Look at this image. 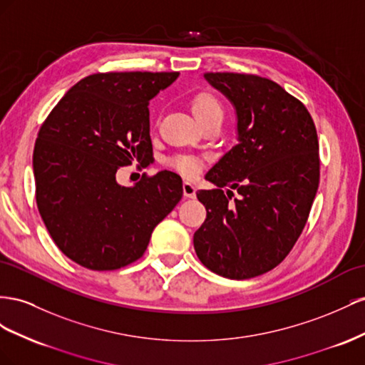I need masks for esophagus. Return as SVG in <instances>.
Returning a JSON list of instances; mask_svg holds the SVG:
<instances>
[{"instance_id":"34e87169","label":"esophagus","mask_w":365,"mask_h":365,"mask_svg":"<svg viewBox=\"0 0 365 365\" xmlns=\"http://www.w3.org/2000/svg\"><path fill=\"white\" fill-rule=\"evenodd\" d=\"M183 195L188 199H195V186L191 182H183Z\"/></svg>"}]
</instances>
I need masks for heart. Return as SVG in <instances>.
Masks as SVG:
<instances>
[{
  "label": "heart",
  "mask_w": 365,
  "mask_h": 365,
  "mask_svg": "<svg viewBox=\"0 0 365 365\" xmlns=\"http://www.w3.org/2000/svg\"><path fill=\"white\" fill-rule=\"evenodd\" d=\"M194 116L202 125L214 119H223V107L220 101L211 91H199L191 99ZM203 159L191 154H175L168 159V165L177 173L186 177H194L200 173Z\"/></svg>",
  "instance_id": "1"
}]
</instances>
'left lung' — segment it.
Returning a JSON list of instances; mask_svg holds the SVG:
<instances>
[{"label": "left lung", "mask_w": 365, "mask_h": 365, "mask_svg": "<svg viewBox=\"0 0 365 365\" xmlns=\"http://www.w3.org/2000/svg\"><path fill=\"white\" fill-rule=\"evenodd\" d=\"M205 78L234 103L238 143L206 174L217 188L197 192L206 220L194 249L218 275L254 278L283 262L307 223L319 183L318 134L304 103L274 81L227 71Z\"/></svg>", "instance_id": "1"}]
</instances>
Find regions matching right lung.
Instances as JSON below:
<instances>
[{
	"label": "right lung",
	"instance_id": "right-lung-1",
	"mask_svg": "<svg viewBox=\"0 0 365 365\" xmlns=\"http://www.w3.org/2000/svg\"><path fill=\"white\" fill-rule=\"evenodd\" d=\"M179 71H108L81 79L41 125L34 150L36 205L61 252L91 270L139 259L153 229L183 195L160 171L127 188L119 166L151 162L150 99Z\"/></svg>",
	"mask_w": 365,
	"mask_h": 365
}]
</instances>
